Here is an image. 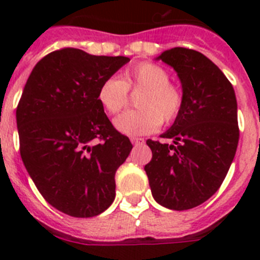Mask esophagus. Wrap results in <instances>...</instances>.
Wrapping results in <instances>:
<instances>
[{
	"mask_svg": "<svg viewBox=\"0 0 260 260\" xmlns=\"http://www.w3.org/2000/svg\"><path fill=\"white\" fill-rule=\"evenodd\" d=\"M130 141L134 146H138V144H143L144 143V139L143 138H137V137H132L130 138Z\"/></svg>",
	"mask_w": 260,
	"mask_h": 260,
	"instance_id": "34e87169",
	"label": "esophagus"
}]
</instances>
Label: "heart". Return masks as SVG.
<instances>
[{
  "label": "heart",
  "mask_w": 260,
  "mask_h": 260,
  "mask_svg": "<svg viewBox=\"0 0 260 260\" xmlns=\"http://www.w3.org/2000/svg\"><path fill=\"white\" fill-rule=\"evenodd\" d=\"M169 79L164 68L143 62L127 69L119 79H105L99 87L98 100L108 114L114 116L128 105V92L139 93L135 100L139 109L119 116L114 126L126 135L151 134L161 123L173 122L182 109V92Z\"/></svg>",
  "instance_id": "1"
}]
</instances>
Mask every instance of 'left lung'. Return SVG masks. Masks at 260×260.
I'll use <instances>...</instances> for the list:
<instances>
[{
    "mask_svg": "<svg viewBox=\"0 0 260 260\" xmlns=\"http://www.w3.org/2000/svg\"><path fill=\"white\" fill-rule=\"evenodd\" d=\"M157 59L177 71L183 105L161 138L148 139L151 161L144 167L153 198L169 210L194 208L221 186L237 150L240 128L232 83L211 59L187 48H172Z\"/></svg>",
    "mask_w": 260,
    "mask_h": 260,
    "instance_id": "obj_1",
    "label": "left lung"
}]
</instances>
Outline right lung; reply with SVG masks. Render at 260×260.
<instances>
[{
  "label": "right lung",
  "mask_w": 260,
  "mask_h": 260,
  "mask_svg": "<svg viewBox=\"0 0 260 260\" xmlns=\"http://www.w3.org/2000/svg\"><path fill=\"white\" fill-rule=\"evenodd\" d=\"M128 61L63 48L41 58L23 88V164L45 201L73 217L98 216L116 197V171L133 146L104 113L98 91Z\"/></svg>",
  "instance_id": "1"
}]
</instances>
